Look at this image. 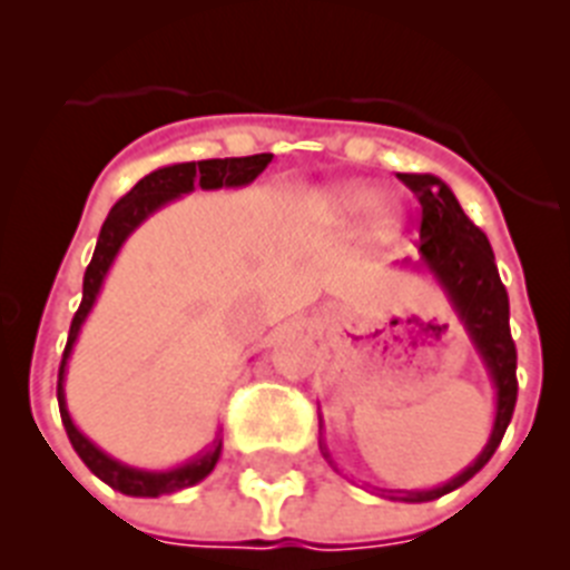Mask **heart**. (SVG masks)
I'll use <instances>...</instances> for the list:
<instances>
[{
    "instance_id": "b5f03b06",
    "label": "heart",
    "mask_w": 570,
    "mask_h": 570,
    "mask_svg": "<svg viewBox=\"0 0 570 570\" xmlns=\"http://www.w3.org/2000/svg\"><path fill=\"white\" fill-rule=\"evenodd\" d=\"M368 206L373 207V213L368 214V227H372L374 236L386 238L401 227V204L392 202V198H377L374 202V189L366 187V184H337V187H328L320 196V207L334 222H354V218L367 213Z\"/></svg>"
}]
</instances>
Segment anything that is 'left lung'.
Wrapping results in <instances>:
<instances>
[{
    "mask_svg": "<svg viewBox=\"0 0 570 570\" xmlns=\"http://www.w3.org/2000/svg\"><path fill=\"white\" fill-rule=\"evenodd\" d=\"M397 178L421 202V242H417L421 265L446 291L452 308H455L464 328L470 332L475 352L484 360L490 381L495 386L493 432H490L488 446L481 450L479 459L466 466L464 473H459L455 479L441 484V488L406 490V493H401L403 502H432L438 495H444L450 490L466 484V481L479 473L481 466L493 459L495 446L502 444L504 430H508L510 417H513L519 392L517 343L510 337L508 291H504L502 279H499V267H495V256L488 236L466 218L459 198L452 196V189L441 178H435L430 173H401ZM323 455L332 461L325 446ZM381 495L395 499L392 490H383Z\"/></svg>",
    "mask_w": 570,
    "mask_h": 570,
    "instance_id": "1",
    "label": "left lung"
}]
</instances>
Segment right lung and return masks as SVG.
Here are the masks:
<instances>
[{"mask_svg": "<svg viewBox=\"0 0 570 570\" xmlns=\"http://www.w3.org/2000/svg\"><path fill=\"white\" fill-rule=\"evenodd\" d=\"M274 155H247V158H210V160H189V164H173V167H160L155 173L144 175L138 184H135L124 198H120L115 207L106 216L104 227H100V238H97L95 256H91L89 267H86V276H82V303L77 308L75 320H71V332H68L66 352H62L60 363V381H57V401H60V417L62 426L68 432V441L75 446V452L82 459V464L89 466L91 473L100 481H106L109 488L120 490L124 495H140V499H158L164 493H178L184 488H193L202 479L213 473L218 455H222V438L216 435L207 450L202 455H196L193 461L181 466H173V470H138V466L120 464V461L109 459L100 446H95L89 438L82 435L75 426L71 415L66 410V363L68 354L75 348V340L80 334V325L89 317L91 305H95L97 294H100V285H104L106 274H109L111 262L118 256L120 245H124L129 233L153 216L155 210H160L164 204H169L173 198L187 196L196 187L202 189H218V187H245L250 184L262 169L271 164Z\"/></svg>", "mask_w": 570, "mask_h": 570, "instance_id": "right-lung-1", "label": "right lung"}]
</instances>
